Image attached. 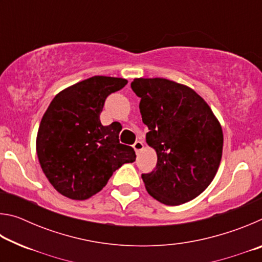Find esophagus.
<instances>
[{
  "label": "esophagus",
  "mask_w": 262,
  "mask_h": 262,
  "mask_svg": "<svg viewBox=\"0 0 262 262\" xmlns=\"http://www.w3.org/2000/svg\"><path fill=\"white\" fill-rule=\"evenodd\" d=\"M143 143H142L141 141H136L134 144H133V148H134V150H135V152L136 154H139L142 149H143Z\"/></svg>",
  "instance_id": "esophagus-1"
}]
</instances>
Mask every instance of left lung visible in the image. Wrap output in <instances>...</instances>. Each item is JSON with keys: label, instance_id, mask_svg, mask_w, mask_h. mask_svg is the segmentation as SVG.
Masks as SVG:
<instances>
[{"label": "left lung", "instance_id": "obj_1", "mask_svg": "<svg viewBox=\"0 0 262 262\" xmlns=\"http://www.w3.org/2000/svg\"><path fill=\"white\" fill-rule=\"evenodd\" d=\"M140 97L145 141L157 154V166L142 174L147 192L167 206L199 196L220 167L223 151L221 123L192 88L166 78H134Z\"/></svg>", "mask_w": 262, "mask_h": 262}]
</instances>
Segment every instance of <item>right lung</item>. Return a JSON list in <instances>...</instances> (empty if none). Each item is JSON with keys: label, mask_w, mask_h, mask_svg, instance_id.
Here are the masks:
<instances>
[{"label": "right lung", "mask_w": 262, "mask_h": 262, "mask_svg": "<svg viewBox=\"0 0 262 262\" xmlns=\"http://www.w3.org/2000/svg\"><path fill=\"white\" fill-rule=\"evenodd\" d=\"M128 83L125 78L94 76L60 91L39 125L35 149L41 170L60 194L86 200L103 189L113 172L136 155L119 142L121 125L103 126L105 99Z\"/></svg>", "instance_id": "add662e5"}]
</instances>
